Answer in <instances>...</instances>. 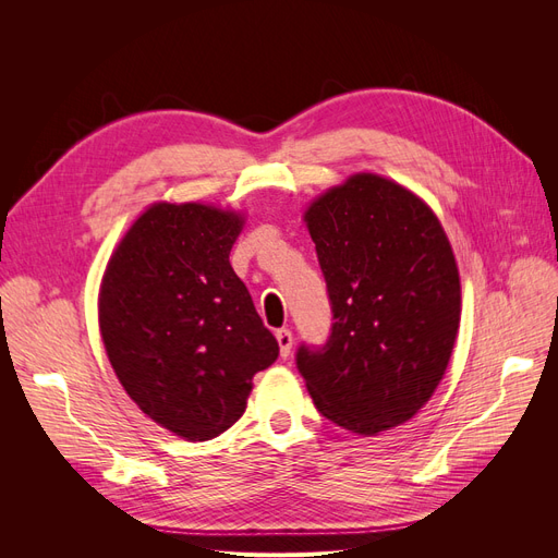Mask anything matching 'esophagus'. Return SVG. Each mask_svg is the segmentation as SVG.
I'll use <instances>...</instances> for the list:
<instances>
[{"mask_svg":"<svg viewBox=\"0 0 558 558\" xmlns=\"http://www.w3.org/2000/svg\"><path fill=\"white\" fill-rule=\"evenodd\" d=\"M277 342H279V353L281 359H289L291 356V349H293V332L291 330H277Z\"/></svg>","mask_w":558,"mask_h":558,"instance_id":"1","label":"esophagus"}]
</instances>
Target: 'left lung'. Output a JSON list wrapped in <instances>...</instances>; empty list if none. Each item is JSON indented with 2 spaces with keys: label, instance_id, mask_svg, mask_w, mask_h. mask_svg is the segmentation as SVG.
<instances>
[{
  "label": "left lung",
  "instance_id": "obj_1",
  "mask_svg": "<svg viewBox=\"0 0 558 558\" xmlns=\"http://www.w3.org/2000/svg\"><path fill=\"white\" fill-rule=\"evenodd\" d=\"M328 283L332 332L300 347L316 410L363 437L410 421L440 386L461 326V277L435 211L410 189L356 172L302 214Z\"/></svg>",
  "mask_w": 558,
  "mask_h": 558
}]
</instances>
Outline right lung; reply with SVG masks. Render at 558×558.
<instances>
[{
	"label": "right lung",
	"mask_w": 558,
	"mask_h": 558,
	"mask_svg": "<svg viewBox=\"0 0 558 558\" xmlns=\"http://www.w3.org/2000/svg\"><path fill=\"white\" fill-rule=\"evenodd\" d=\"M244 211L154 202L111 251L99 332L132 402L189 442L228 430L279 344L230 265Z\"/></svg>",
	"instance_id": "1"
}]
</instances>
